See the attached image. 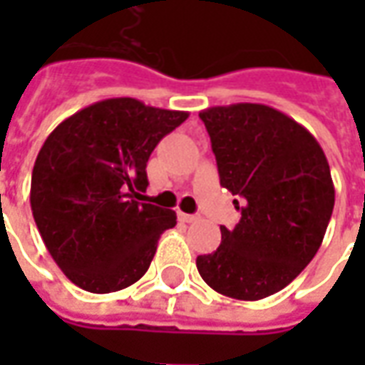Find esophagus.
I'll list each match as a JSON object with an SVG mask.
<instances>
[{
  "label": "esophagus",
  "instance_id": "34e87169",
  "mask_svg": "<svg viewBox=\"0 0 365 365\" xmlns=\"http://www.w3.org/2000/svg\"><path fill=\"white\" fill-rule=\"evenodd\" d=\"M178 219H180L182 222H195L199 217L197 215H187V213H182V211H180V213H178Z\"/></svg>",
  "mask_w": 365,
  "mask_h": 365
}]
</instances>
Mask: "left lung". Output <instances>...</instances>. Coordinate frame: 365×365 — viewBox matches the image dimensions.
Returning <instances> with one entry per match:
<instances>
[{"label": "left lung", "mask_w": 365, "mask_h": 365, "mask_svg": "<svg viewBox=\"0 0 365 365\" xmlns=\"http://www.w3.org/2000/svg\"><path fill=\"white\" fill-rule=\"evenodd\" d=\"M221 185L238 195L240 221L221 227V246L197 256L209 287L258 301L297 277L321 248L334 185L321 144L274 107L237 103L199 113Z\"/></svg>", "instance_id": "obj_1"}]
</instances>
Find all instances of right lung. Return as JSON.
Masks as SVG:
<instances>
[{"label": "right lung", "instance_id": "add662e5", "mask_svg": "<svg viewBox=\"0 0 365 365\" xmlns=\"http://www.w3.org/2000/svg\"><path fill=\"white\" fill-rule=\"evenodd\" d=\"M190 113L113 97L62 120L31 178V209L46 250L68 279L91 293L138 282L172 209L143 203L146 162Z\"/></svg>", "mask_w": 365, "mask_h": 365}]
</instances>
